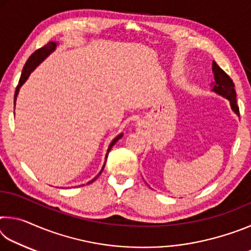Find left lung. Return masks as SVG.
Here are the masks:
<instances>
[{
    "instance_id": "8db88e82",
    "label": "left lung",
    "mask_w": 251,
    "mask_h": 251,
    "mask_svg": "<svg viewBox=\"0 0 251 251\" xmlns=\"http://www.w3.org/2000/svg\"><path fill=\"white\" fill-rule=\"evenodd\" d=\"M212 72H214L215 76V83L212 91H215L216 93H218V94L230 100L232 110L237 115H239V107H238L236 100L235 84H233L232 79L220 69L216 62L212 63Z\"/></svg>"
}]
</instances>
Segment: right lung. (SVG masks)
<instances>
[{"mask_svg":"<svg viewBox=\"0 0 251 251\" xmlns=\"http://www.w3.org/2000/svg\"><path fill=\"white\" fill-rule=\"evenodd\" d=\"M55 48H56V43H55V42H50V43H49L48 45H44L43 48L36 50L35 52H34V53L31 55V56L28 57V59L26 61V63H25V65H24V67H23L22 75H21L20 80H19V85H18V86H16L15 95H14V100H15V99H16V96H18V93H19L20 87L22 86V84L25 82V80L27 79L29 74H31V72H32L34 69H35V67L40 64V62L43 61V59H44L46 56H48V55H49L50 52H53V50H55ZM122 136H123L122 134L118 135L117 137L114 138L113 142L110 143V145H109L108 150H107V154H106V158H107V155H108L109 151L112 150V147H113L114 145H115L116 142L122 137ZM105 163H106V161H105ZM104 166H105V165H104ZM104 166H103V168H101V171H100V173L99 174V175H97V176L94 178V179H92L91 181H88L87 184H91V182L94 181V180L96 179V178L100 175L101 172H103V169H104Z\"/></svg>","mask_w":251,"mask_h":251,"instance_id":"1","label":"right lung"}]
</instances>
